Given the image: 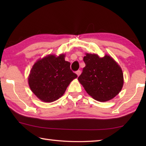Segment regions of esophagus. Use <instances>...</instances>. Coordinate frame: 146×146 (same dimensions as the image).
<instances>
[{"mask_svg": "<svg viewBox=\"0 0 146 146\" xmlns=\"http://www.w3.org/2000/svg\"><path fill=\"white\" fill-rule=\"evenodd\" d=\"M80 73H81V71H80V70H78V71L76 72V75H77L78 76L80 75Z\"/></svg>", "mask_w": 146, "mask_h": 146, "instance_id": "1", "label": "esophagus"}]
</instances>
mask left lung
<instances>
[{"mask_svg": "<svg viewBox=\"0 0 146 146\" xmlns=\"http://www.w3.org/2000/svg\"><path fill=\"white\" fill-rule=\"evenodd\" d=\"M86 66L78 80L90 96L99 102L115 97L123 85L122 68L109 55L100 57L97 54L86 53Z\"/></svg>", "mask_w": 146, "mask_h": 146, "instance_id": "left-lung-1", "label": "left lung"}]
</instances>
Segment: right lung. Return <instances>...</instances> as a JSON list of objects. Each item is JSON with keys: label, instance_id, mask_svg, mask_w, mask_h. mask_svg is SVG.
Returning a JSON list of instances; mask_svg holds the SVG:
<instances>
[{"label": "right lung", "instance_id": "obj_1", "mask_svg": "<svg viewBox=\"0 0 146 146\" xmlns=\"http://www.w3.org/2000/svg\"><path fill=\"white\" fill-rule=\"evenodd\" d=\"M65 54H49L36 60L28 76L31 90L39 100L52 102L64 95L71 81L77 75L70 70Z\"/></svg>", "mask_w": 146, "mask_h": 146}]
</instances>
